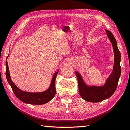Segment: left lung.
Returning a JSON list of instances; mask_svg holds the SVG:
<instances>
[{"label": "left lung", "instance_id": "obj_1", "mask_svg": "<svg viewBox=\"0 0 130 130\" xmlns=\"http://www.w3.org/2000/svg\"><path fill=\"white\" fill-rule=\"evenodd\" d=\"M106 35L111 42L115 60L113 68L104 85L101 86L88 85L85 83L81 74L75 71L77 78L78 90L81 97L85 101L91 103H98L111 97L116 90L121 74L120 53L117 46V43L113 34L105 30Z\"/></svg>", "mask_w": 130, "mask_h": 130}]
</instances>
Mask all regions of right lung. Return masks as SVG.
<instances>
[{"label": "right lung", "instance_id": "right-lung-1", "mask_svg": "<svg viewBox=\"0 0 130 130\" xmlns=\"http://www.w3.org/2000/svg\"><path fill=\"white\" fill-rule=\"evenodd\" d=\"M9 56H7L6 61V76L7 82L10 85L15 95L23 103L31 104V105H43L48 103L49 101L52 100L55 96L56 93V88H55V80L59 70H56L53 75V78L51 81L50 85L49 88L44 91L40 92H25L19 89L17 86L15 85L13 81H12L10 75L9 69L7 64V59L8 58Z\"/></svg>", "mask_w": 130, "mask_h": 130}]
</instances>
